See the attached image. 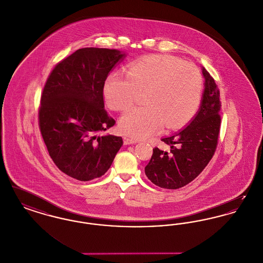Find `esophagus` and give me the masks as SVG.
I'll return each instance as SVG.
<instances>
[{
	"mask_svg": "<svg viewBox=\"0 0 263 263\" xmlns=\"http://www.w3.org/2000/svg\"><path fill=\"white\" fill-rule=\"evenodd\" d=\"M136 142H137V141L134 140V139H132V138L124 137V144H125V145H131V144H134V143H136Z\"/></svg>",
	"mask_w": 263,
	"mask_h": 263,
	"instance_id": "34e87169",
	"label": "esophagus"
}]
</instances>
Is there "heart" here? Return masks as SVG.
<instances>
[{
  "label": "heart",
  "mask_w": 263,
  "mask_h": 263,
  "mask_svg": "<svg viewBox=\"0 0 263 263\" xmlns=\"http://www.w3.org/2000/svg\"><path fill=\"white\" fill-rule=\"evenodd\" d=\"M143 91L146 105L126 110L119 120L121 131L131 137H147L163 123L168 129L185 124L200 105L203 80L193 64L151 55L130 64L126 74L111 73L103 85L105 100L115 110L132 105Z\"/></svg>",
  "instance_id": "b5f03b06"
}]
</instances>
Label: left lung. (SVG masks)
I'll return each mask as SVG.
<instances>
[{
	"mask_svg": "<svg viewBox=\"0 0 263 263\" xmlns=\"http://www.w3.org/2000/svg\"><path fill=\"white\" fill-rule=\"evenodd\" d=\"M203 75L205 89L199 111L184 129L162 139L170 149L154 148L145 167L148 178L160 187L185 186L200 175L217 149L221 127L220 90L205 68Z\"/></svg>",
	"mask_w": 263,
	"mask_h": 263,
	"instance_id": "1",
	"label": "left lung"
}]
</instances>
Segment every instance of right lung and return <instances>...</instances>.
<instances>
[{
	"label": "right lung",
	"instance_id": "1",
	"mask_svg": "<svg viewBox=\"0 0 263 263\" xmlns=\"http://www.w3.org/2000/svg\"><path fill=\"white\" fill-rule=\"evenodd\" d=\"M123 57L115 49H79L54 67L44 85L40 133L57 167L78 180L104 175L123 145L121 137L98 136L115 124L104 108L103 85Z\"/></svg>",
	"mask_w": 263,
	"mask_h": 263
}]
</instances>
